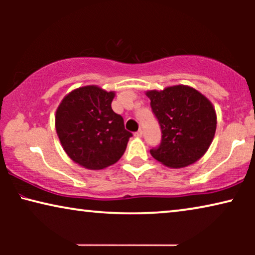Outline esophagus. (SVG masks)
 <instances>
[{
    "mask_svg": "<svg viewBox=\"0 0 255 255\" xmlns=\"http://www.w3.org/2000/svg\"><path fill=\"white\" fill-rule=\"evenodd\" d=\"M134 135H135V137H138V138H141L142 137V130H138L134 133Z\"/></svg>",
    "mask_w": 255,
    "mask_h": 255,
    "instance_id": "obj_1",
    "label": "esophagus"
}]
</instances>
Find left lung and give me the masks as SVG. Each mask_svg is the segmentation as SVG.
<instances>
[{
  "mask_svg": "<svg viewBox=\"0 0 255 255\" xmlns=\"http://www.w3.org/2000/svg\"><path fill=\"white\" fill-rule=\"evenodd\" d=\"M161 128V144L152 148L155 160L170 168H182L200 160L214 140L217 115L210 100L193 87L177 85L147 90Z\"/></svg>",
  "mask_w": 255,
  "mask_h": 255,
  "instance_id": "1",
  "label": "left lung"
}]
</instances>
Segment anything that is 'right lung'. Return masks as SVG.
<instances>
[{"mask_svg": "<svg viewBox=\"0 0 255 255\" xmlns=\"http://www.w3.org/2000/svg\"><path fill=\"white\" fill-rule=\"evenodd\" d=\"M115 95L99 86H83L67 94L55 111L62 148L83 168L100 170L116 163L132 137L111 108Z\"/></svg>", "mask_w": 255, "mask_h": 255, "instance_id": "right-lung-1", "label": "right lung"}]
</instances>
